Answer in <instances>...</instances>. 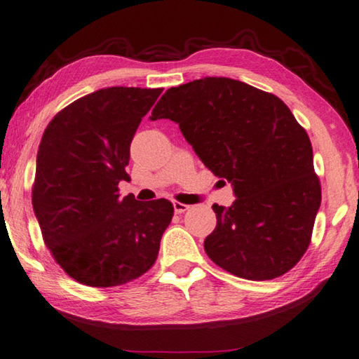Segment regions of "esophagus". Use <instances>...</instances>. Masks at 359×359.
I'll return each mask as SVG.
<instances>
[{"label":"esophagus","mask_w":359,"mask_h":359,"mask_svg":"<svg viewBox=\"0 0 359 359\" xmlns=\"http://www.w3.org/2000/svg\"><path fill=\"white\" fill-rule=\"evenodd\" d=\"M173 208L176 215H183L187 210H189V205L186 203H181V202H173Z\"/></svg>","instance_id":"34e87169"}]
</instances>
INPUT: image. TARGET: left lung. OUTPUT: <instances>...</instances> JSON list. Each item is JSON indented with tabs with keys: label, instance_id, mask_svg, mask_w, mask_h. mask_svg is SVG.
<instances>
[{
	"label": "left lung",
	"instance_id": "1",
	"mask_svg": "<svg viewBox=\"0 0 359 359\" xmlns=\"http://www.w3.org/2000/svg\"><path fill=\"white\" fill-rule=\"evenodd\" d=\"M178 123L212 173L233 184L235 202L215 205L205 252L230 274L269 280L309 248L322 187L309 135L271 93L240 80L206 77L170 88L151 119Z\"/></svg>",
	"mask_w": 359,
	"mask_h": 359
}]
</instances>
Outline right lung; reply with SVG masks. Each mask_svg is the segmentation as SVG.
I'll use <instances>...</instances> for the list:
<instances>
[{
    "mask_svg": "<svg viewBox=\"0 0 359 359\" xmlns=\"http://www.w3.org/2000/svg\"><path fill=\"white\" fill-rule=\"evenodd\" d=\"M162 88L111 86L56 113L37 151L33 210L42 238L69 278L116 287L154 265L172 222L168 200L119 197L129 148Z\"/></svg>",
    "mask_w": 359,
    "mask_h": 359,
    "instance_id": "obj_1",
    "label": "right lung"
}]
</instances>
